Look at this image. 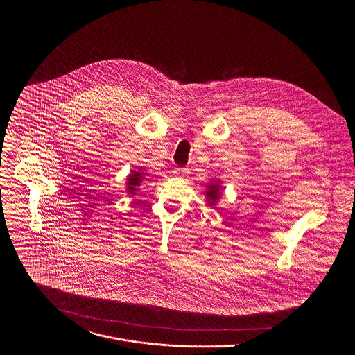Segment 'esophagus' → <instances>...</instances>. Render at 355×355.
Listing matches in <instances>:
<instances>
[{
    "instance_id": "34e87169",
    "label": "esophagus",
    "mask_w": 355,
    "mask_h": 355,
    "mask_svg": "<svg viewBox=\"0 0 355 355\" xmlns=\"http://www.w3.org/2000/svg\"><path fill=\"white\" fill-rule=\"evenodd\" d=\"M174 174H175L177 177H180V178H184V177H187L189 169H186V168H175Z\"/></svg>"
}]
</instances>
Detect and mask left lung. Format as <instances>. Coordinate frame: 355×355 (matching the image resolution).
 Returning <instances> with one entry per match:
<instances>
[{
  "instance_id": "1",
  "label": "left lung",
  "mask_w": 355,
  "mask_h": 355,
  "mask_svg": "<svg viewBox=\"0 0 355 355\" xmlns=\"http://www.w3.org/2000/svg\"><path fill=\"white\" fill-rule=\"evenodd\" d=\"M220 182L218 184H211V185H209V190L206 191V196L209 197V200H207V202L210 206H213V205H216V202L220 200Z\"/></svg>"
}]
</instances>
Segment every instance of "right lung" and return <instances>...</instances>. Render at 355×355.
<instances>
[{
  "label": "right lung",
  "instance_id": "add662e5",
  "mask_svg": "<svg viewBox=\"0 0 355 355\" xmlns=\"http://www.w3.org/2000/svg\"><path fill=\"white\" fill-rule=\"evenodd\" d=\"M142 174L144 173H139V171H132V174L128 177V191L130 194H135V191H137L139 182L142 181Z\"/></svg>",
  "mask_w": 355,
  "mask_h": 355
}]
</instances>
